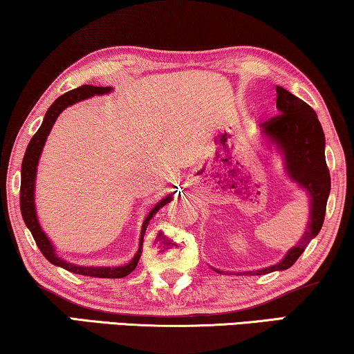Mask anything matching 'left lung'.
<instances>
[{
    "instance_id": "1",
    "label": "left lung",
    "mask_w": 354,
    "mask_h": 354,
    "mask_svg": "<svg viewBox=\"0 0 354 354\" xmlns=\"http://www.w3.org/2000/svg\"><path fill=\"white\" fill-rule=\"evenodd\" d=\"M275 91L280 114L261 124V129L266 140L274 143L283 154L288 177L308 193L309 222L301 240L287 251L280 263L254 272H246L250 275L285 270L297 263L309 241L321 230L330 193V174L326 162V137L316 111L282 86H275ZM216 272L222 270L216 269Z\"/></svg>"
}]
</instances>
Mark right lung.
<instances>
[{
	"label": "right lung",
	"instance_id": "obj_1",
	"mask_svg": "<svg viewBox=\"0 0 354 354\" xmlns=\"http://www.w3.org/2000/svg\"><path fill=\"white\" fill-rule=\"evenodd\" d=\"M113 91L111 86H93V85H82L79 88L67 91V93L61 95L55 103H53L50 108H48L45 118H43V122L40 129L37 130V133L33 135L30 143L26 149V154H24L22 159V169H21V212L24 217V222L28 227V230L32 232L33 240L43 256L50 261L51 264L59 266V268L69 270V272L79 274V275H88V277H100V279H122L125 275H129L132 270L137 268L140 256H142V245H143V235L145 230L149 224V219L156 214V212L161 209L162 206H166L169 201H172V195L162 198L161 201L158 203L156 206L153 207L151 211L148 212V216L145 217L143 225H142V234H140V243H138V251L135 253L132 261L124 266H118V268H106V266H101V268H96V266H86L80 263H72V261H67L61 258L59 254L56 253L55 246H53L51 240L48 239L45 232L40 227V222H38L37 211H35V178H37V166L38 159H40V154L43 151V147H45V142L50 135V130L53 129V124L56 122L57 115H59L62 111H64L67 106H72L79 103L82 100L91 98L95 95H106Z\"/></svg>",
	"mask_w": 354,
	"mask_h": 354
}]
</instances>
